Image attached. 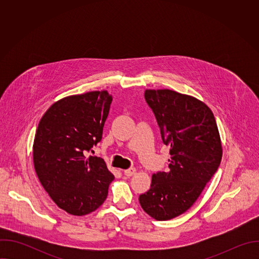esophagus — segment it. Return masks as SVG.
I'll list each match as a JSON object with an SVG mask.
<instances>
[{"mask_svg": "<svg viewBox=\"0 0 259 259\" xmlns=\"http://www.w3.org/2000/svg\"><path fill=\"white\" fill-rule=\"evenodd\" d=\"M136 173V169L135 168H130V169H127V170H124V174L126 176H132Z\"/></svg>", "mask_w": 259, "mask_h": 259, "instance_id": "1", "label": "esophagus"}]
</instances>
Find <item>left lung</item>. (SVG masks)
<instances>
[{"instance_id":"obj_1","label":"left lung","mask_w":259,"mask_h":259,"mask_svg":"<svg viewBox=\"0 0 259 259\" xmlns=\"http://www.w3.org/2000/svg\"><path fill=\"white\" fill-rule=\"evenodd\" d=\"M144 97L171 159L167 172L153 174L139 203L156 220H170L198 200L220 165L223 145L212 110L203 101L169 89H146Z\"/></svg>"}]
</instances>
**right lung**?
<instances>
[{
    "instance_id": "right-lung-1",
    "label": "right lung",
    "mask_w": 259,
    "mask_h": 259,
    "mask_svg": "<svg viewBox=\"0 0 259 259\" xmlns=\"http://www.w3.org/2000/svg\"><path fill=\"white\" fill-rule=\"evenodd\" d=\"M112 100L106 90L66 96L47 109L36 129L35 173L52 201L68 214L83 216L99 208L115 178L103 159L86 157L101 140Z\"/></svg>"
}]
</instances>
